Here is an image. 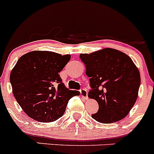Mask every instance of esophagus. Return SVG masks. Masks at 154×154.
Wrapping results in <instances>:
<instances>
[{"label":"esophagus","mask_w":154,"mask_h":154,"mask_svg":"<svg viewBox=\"0 0 154 154\" xmlns=\"http://www.w3.org/2000/svg\"><path fill=\"white\" fill-rule=\"evenodd\" d=\"M80 95H81L82 97H83L84 99H88V92H87V90L85 89H82L81 90H80Z\"/></svg>","instance_id":"1"}]
</instances>
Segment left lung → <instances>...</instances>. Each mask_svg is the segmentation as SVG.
Listing matches in <instances>:
<instances>
[{"instance_id": "1", "label": "left lung", "mask_w": 154, "mask_h": 154, "mask_svg": "<svg viewBox=\"0 0 154 154\" xmlns=\"http://www.w3.org/2000/svg\"><path fill=\"white\" fill-rule=\"evenodd\" d=\"M89 77L90 99L96 100L99 110L92 117L102 123H115L126 117L135 104L140 85V75L125 53L103 48L79 55Z\"/></svg>"}]
</instances>
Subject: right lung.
Wrapping results in <instances>:
<instances>
[{
	"label": "right lung",
	"instance_id": "obj_1",
	"mask_svg": "<svg viewBox=\"0 0 154 154\" xmlns=\"http://www.w3.org/2000/svg\"><path fill=\"white\" fill-rule=\"evenodd\" d=\"M70 58V55L33 51L17 60L10 82L16 100L29 117L42 123L57 120L69 99L79 95L67 89L59 75Z\"/></svg>",
	"mask_w": 154,
	"mask_h": 154
}]
</instances>
